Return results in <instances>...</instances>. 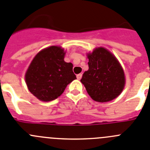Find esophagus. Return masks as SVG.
I'll list each match as a JSON object with an SVG mask.
<instances>
[{
    "instance_id": "34e87169",
    "label": "esophagus",
    "mask_w": 150,
    "mask_h": 150,
    "mask_svg": "<svg viewBox=\"0 0 150 150\" xmlns=\"http://www.w3.org/2000/svg\"><path fill=\"white\" fill-rule=\"evenodd\" d=\"M82 74H77V75H76V78H77V79L79 80V79L82 78Z\"/></svg>"
}]
</instances>
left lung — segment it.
<instances>
[{
	"instance_id": "obj_1",
	"label": "left lung",
	"mask_w": 150,
	"mask_h": 150,
	"mask_svg": "<svg viewBox=\"0 0 150 150\" xmlns=\"http://www.w3.org/2000/svg\"><path fill=\"white\" fill-rule=\"evenodd\" d=\"M88 70L83 74L81 82L88 94L97 102L114 100L124 88L123 68L113 54L103 47L96 48L88 54Z\"/></svg>"
}]
</instances>
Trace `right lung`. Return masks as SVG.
I'll return each instance as SVG.
<instances>
[{
  "label": "right lung",
  "instance_id": "right-lung-1",
  "mask_svg": "<svg viewBox=\"0 0 150 150\" xmlns=\"http://www.w3.org/2000/svg\"><path fill=\"white\" fill-rule=\"evenodd\" d=\"M64 57L63 49L51 46L39 52L32 61L26 73V83L38 100L46 102L55 100L76 79L72 63L65 62Z\"/></svg>",
  "mask_w": 150,
  "mask_h": 150
}]
</instances>
